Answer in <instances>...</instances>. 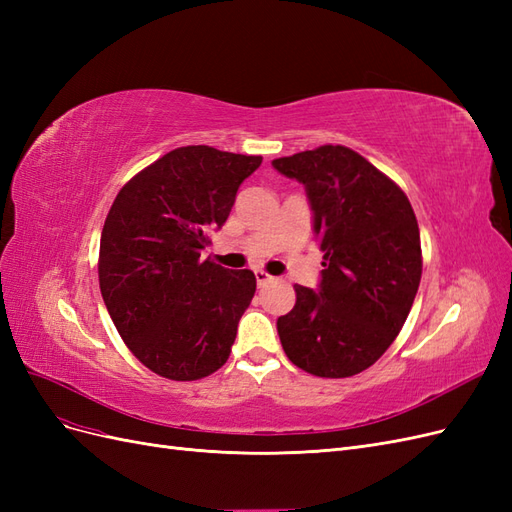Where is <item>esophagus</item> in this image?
I'll list each match as a JSON object with an SVG mask.
<instances>
[{
	"label": "esophagus",
	"instance_id": "esophagus-1",
	"mask_svg": "<svg viewBox=\"0 0 512 512\" xmlns=\"http://www.w3.org/2000/svg\"><path fill=\"white\" fill-rule=\"evenodd\" d=\"M254 275H256V282H258V286H267L269 282H273V277H271L269 273L262 271V269H256V271H254Z\"/></svg>",
	"mask_w": 512,
	"mask_h": 512
}]
</instances>
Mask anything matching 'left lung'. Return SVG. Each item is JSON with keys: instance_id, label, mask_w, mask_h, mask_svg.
Masks as SVG:
<instances>
[{"instance_id": "8db88e82", "label": "left lung", "mask_w": 512, "mask_h": 512, "mask_svg": "<svg viewBox=\"0 0 512 512\" xmlns=\"http://www.w3.org/2000/svg\"><path fill=\"white\" fill-rule=\"evenodd\" d=\"M271 164L303 183L324 252L318 288L294 286L297 303L277 318L282 348L307 374H361L395 342L421 284V235L410 200L342 145Z\"/></svg>"}]
</instances>
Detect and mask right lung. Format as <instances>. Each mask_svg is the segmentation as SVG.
<instances>
[{"label": "right lung", "mask_w": 512, "mask_h": 512, "mask_svg": "<svg viewBox=\"0 0 512 512\" xmlns=\"http://www.w3.org/2000/svg\"><path fill=\"white\" fill-rule=\"evenodd\" d=\"M207 145L179 147L119 190L100 239V290L132 354L168 380L218 371L252 303L256 275L200 260L260 166Z\"/></svg>", "instance_id": "obj_1"}]
</instances>
